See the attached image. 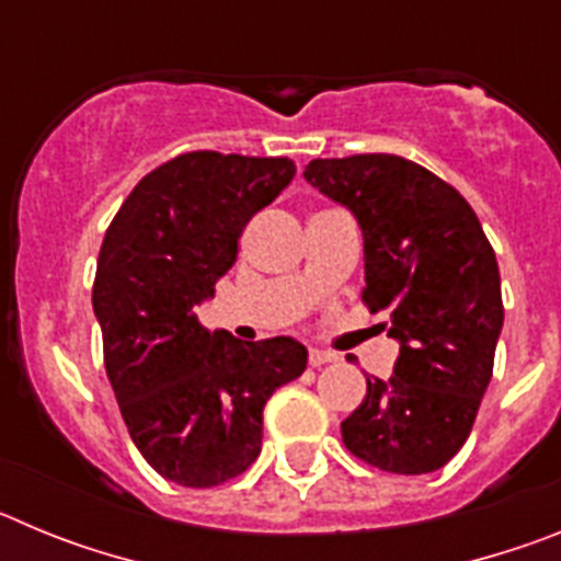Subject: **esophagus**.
<instances>
[{"instance_id": "obj_1", "label": "esophagus", "mask_w": 561, "mask_h": 561, "mask_svg": "<svg viewBox=\"0 0 561 561\" xmlns=\"http://www.w3.org/2000/svg\"><path fill=\"white\" fill-rule=\"evenodd\" d=\"M336 356L331 354V351H323V348H311L309 351V365L311 368H320V365H325V362H334Z\"/></svg>"}]
</instances>
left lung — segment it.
<instances>
[{
	"instance_id": "left-lung-1",
	"label": "left lung",
	"mask_w": 561,
	"mask_h": 561,
	"mask_svg": "<svg viewBox=\"0 0 561 561\" xmlns=\"http://www.w3.org/2000/svg\"><path fill=\"white\" fill-rule=\"evenodd\" d=\"M311 187L354 213L365 250L362 300L388 311L399 342L390 379L342 421L345 447L396 474H427L469 438L503 331L500 270L469 202L396 153L311 160Z\"/></svg>"
}]
</instances>
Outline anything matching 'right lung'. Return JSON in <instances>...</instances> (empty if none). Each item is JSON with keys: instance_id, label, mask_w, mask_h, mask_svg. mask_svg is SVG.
Here are the masks:
<instances>
[{"instance_id": "right-lung-1", "label": "right lung", "mask_w": 561, "mask_h": 561, "mask_svg": "<svg viewBox=\"0 0 561 561\" xmlns=\"http://www.w3.org/2000/svg\"><path fill=\"white\" fill-rule=\"evenodd\" d=\"M295 171L286 157L182 153L142 176L103 238L92 309L106 376L134 447L173 483L210 489L244 472L264 404L306 370L291 336L241 342L196 317L247 221Z\"/></svg>"}]
</instances>
